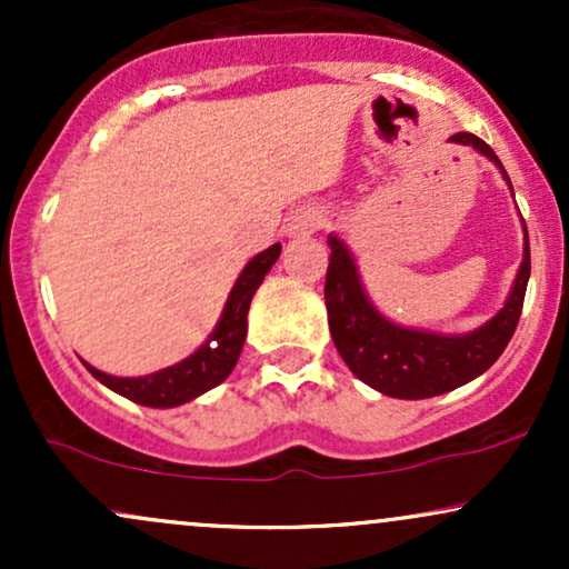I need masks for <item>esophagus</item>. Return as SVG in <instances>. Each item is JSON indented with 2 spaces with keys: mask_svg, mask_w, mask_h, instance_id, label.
<instances>
[{
  "mask_svg": "<svg viewBox=\"0 0 569 569\" xmlns=\"http://www.w3.org/2000/svg\"><path fill=\"white\" fill-rule=\"evenodd\" d=\"M321 227H323V213L318 211V208H299L297 213H291V217L286 219L283 232L293 240H302V238H310V234H316Z\"/></svg>",
  "mask_w": 569,
  "mask_h": 569,
  "instance_id": "1",
  "label": "esophagus"
}]
</instances>
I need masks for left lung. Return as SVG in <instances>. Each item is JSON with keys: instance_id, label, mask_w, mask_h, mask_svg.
<instances>
[{"instance_id": "8db88e82", "label": "left lung", "mask_w": 569, "mask_h": 569, "mask_svg": "<svg viewBox=\"0 0 569 569\" xmlns=\"http://www.w3.org/2000/svg\"><path fill=\"white\" fill-rule=\"evenodd\" d=\"M452 141L468 143L500 168L508 179L506 168L492 152V147L473 133H455ZM513 192V187H511ZM329 270H326V310H329V331L339 356L348 369L369 388L385 396L433 398L460 385L476 380L492 367L511 342L516 323H519L521 305H525L527 280H530V238L525 227V259L516 272L513 289L498 316L468 335H433V331L403 329L390 323L375 310L363 291L358 267L352 262L348 246L329 234Z\"/></svg>"}]
</instances>
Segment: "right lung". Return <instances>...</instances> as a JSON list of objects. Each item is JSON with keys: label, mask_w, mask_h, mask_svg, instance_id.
<instances>
[{"label": "right lung", "mask_w": 569, "mask_h": 569, "mask_svg": "<svg viewBox=\"0 0 569 569\" xmlns=\"http://www.w3.org/2000/svg\"><path fill=\"white\" fill-rule=\"evenodd\" d=\"M280 257V243L264 248L262 253L251 259L240 272V278L234 280L230 299H227L224 312H221L217 329L208 337L206 345H200L192 356L184 361L173 363V367L154 371L147 377H112L107 371H98L90 363H84V369L96 377L98 382L107 385L114 393L130 398V401L141 403V407L152 409H171L179 403L192 401L206 393V390L217 388L219 382H224L230 377V371L238 363L240 350H243L246 331H248V307H251L253 293L270 267L278 262Z\"/></svg>", "instance_id": "obj_1"}]
</instances>
